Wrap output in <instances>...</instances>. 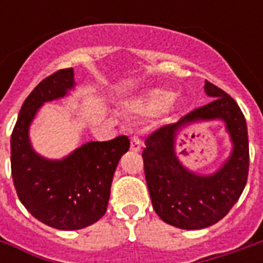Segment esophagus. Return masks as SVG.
Masks as SVG:
<instances>
[{
	"instance_id": "esophagus-1",
	"label": "esophagus",
	"mask_w": 263,
	"mask_h": 263,
	"mask_svg": "<svg viewBox=\"0 0 263 263\" xmlns=\"http://www.w3.org/2000/svg\"><path fill=\"white\" fill-rule=\"evenodd\" d=\"M142 149V141L139 139L138 137H132L131 138V151L134 152H139Z\"/></svg>"
}]
</instances>
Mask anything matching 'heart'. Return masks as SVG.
I'll return each mask as SVG.
<instances>
[{"mask_svg":"<svg viewBox=\"0 0 263 263\" xmlns=\"http://www.w3.org/2000/svg\"><path fill=\"white\" fill-rule=\"evenodd\" d=\"M169 101H171V96L167 92L156 90V91L149 92L148 96L138 104V109L145 114H152L165 108Z\"/></svg>","mask_w":263,"mask_h":263,"instance_id":"heart-1","label":"heart"}]
</instances>
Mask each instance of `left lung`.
<instances>
[{
	"label": "left lung",
	"mask_w": 263,
	"mask_h": 263,
	"mask_svg": "<svg viewBox=\"0 0 263 263\" xmlns=\"http://www.w3.org/2000/svg\"><path fill=\"white\" fill-rule=\"evenodd\" d=\"M204 91L213 97L175 124H166L145 139L143 169L152 205L160 220L182 230H200L222 220L242 194L249 171L247 122L235 100L205 80ZM224 119L234 149L215 175L198 177L186 171L174 155V132L197 119Z\"/></svg>",
	"instance_id": "left-lung-1"
}]
</instances>
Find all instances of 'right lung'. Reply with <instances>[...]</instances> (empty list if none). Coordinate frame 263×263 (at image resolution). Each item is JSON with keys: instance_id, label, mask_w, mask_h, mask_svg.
Wrapping results in <instances>:
<instances>
[{"instance_id": "1", "label": "right lung", "mask_w": 263, "mask_h": 263, "mask_svg": "<svg viewBox=\"0 0 263 263\" xmlns=\"http://www.w3.org/2000/svg\"><path fill=\"white\" fill-rule=\"evenodd\" d=\"M74 84L73 69L48 76L26 97L11 135V173L21 203L35 218L58 230H80L107 211L112 176L129 149L125 135L87 142L63 160H46L33 152L28 128L39 107L66 96Z\"/></svg>"}]
</instances>
